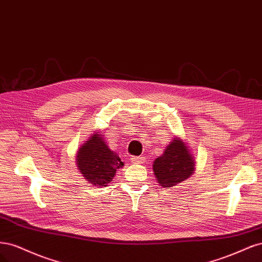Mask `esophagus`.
I'll return each instance as SVG.
<instances>
[{"mask_svg":"<svg viewBox=\"0 0 262 262\" xmlns=\"http://www.w3.org/2000/svg\"><path fill=\"white\" fill-rule=\"evenodd\" d=\"M130 161L134 163V164H140L142 162H145V158L143 157H133L130 159Z\"/></svg>","mask_w":262,"mask_h":262,"instance_id":"1","label":"esophagus"}]
</instances>
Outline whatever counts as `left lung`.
Returning <instances> with one entry per match:
<instances>
[{
  "label": "left lung",
  "instance_id": "8db88e82",
  "mask_svg": "<svg viewBox=\"0 0 262 262\" xmlns=\"http://www.w3.org/2000/svg\"><path fill=\"white\" fill-rule=\"evenodd\" d=\"M193 170V158L180 138H174L164 154L157 158L154 163V172L158 182L166 188L187 180L192 175Z\"/></svg>",
  "mask_w": 262,
  "mask_h": 262
}]
</instances>
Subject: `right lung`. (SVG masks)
I'll use <instances>...</instances> for the list:
<instances>
[{
	"mask_svg": "<svg viewBox=\"0 0 262 262\" xmlns=\"http://www.w3.org/2000/svg\"><path fill=\"white\" fill-rule=\"evenodd\" d=\"M77 165L82 176L94 186H106L117 168L124 165L119 155L111 151L102 135L96 134L86 141L77 154Z\"/></svg>",
	"mask_w": 262,
	"mask_h": 262,
	"instance_id": "right-lung-1",
	"label": "right lung"
}]
</instances>
